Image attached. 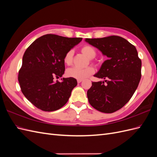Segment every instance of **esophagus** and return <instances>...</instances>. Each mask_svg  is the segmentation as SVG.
I'll return each instance as SVG.
<instances>
[{"label": "esophagus", "instance_id": "1", "mask_svg": "<svg viewBox=\"0 0 157 157\" xmlns=\"http://www.w3.org/2000/svg\"><path fill=\"white\" fill-rule=\"evenodd\" d=\"M82 81V80H77V82L78 83H80Z\"/></svg>", "mask_w": 157, "mask_h": 157}]
</instances>
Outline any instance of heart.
<instances>
[{"label":"heart","mask_w":157,"mask_h":157,"mask_svg":"<svg viewBox=\"0 0 157 157\" xmlns=\"http://www.w3.org/2000/svg\"><path fill=\"white\" fill-rule=\"evenodd\" d=\"M81 51L82 53L86 55L88 58L93 59L96 56V51L93 47L86 45L84 46L81 48ZM74 52L73 50H69L64 57V63L70 65L73 63V58ZM94 72V69L92 67H87L86 68H78V67H72L68 69L67 70V75L69 77H72L77 80H83L88 78L89 76L93 74Z\"/></svg>","instance_id":"1"}]
</instances>
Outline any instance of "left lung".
Here are the masks:
<instances>
[{
    "label": "left lung",
    "instance_id": "8db88e82",
    "mask_svg": "<svg viewBox=\"0 0 157 157\" xmlns=\"http://www.w3.org/2000/svg\"><path fill=\"white\" fill-rule=\"evenodd\" d=\"M108 59L94 77L103 81L92 82L88 101L96 110L112 113L121 109L134 94L141 79V61L136 47L118 36L86 39Z\"/></svg>",
    "mask_w": 157,
    "mask_h": 157
}]
</instances>
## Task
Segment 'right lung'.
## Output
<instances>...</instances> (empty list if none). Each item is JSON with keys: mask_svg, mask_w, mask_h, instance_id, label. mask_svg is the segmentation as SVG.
Instances as JSON below:
<instances>
[{"mask_svg": "<svg viewBox=\"0 0 157 157\" xmlns=\"http://www.w3.org/2000/svg\"><path fill=\"white\" fill-rule=\"evenodd\" d=\"M82 38H67L45 35L28 47L22 59L18 81L25 97L36 107L44 111L58 110L65 105L77 85L72 77L54 78L64 74V57L81 42Z\"/></svg>", "mask_w": 157, "mask_h": 157, "instance_id": "add662e5", "label": "right lung"}]
</instances>
